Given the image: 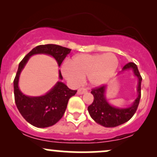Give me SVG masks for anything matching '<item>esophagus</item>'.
Segmentation results:
<instances>
[{
  "instance_id": "1",
  "label": "esophagus",
  "mask_w": 157,
  "mask_h": 157,
  "mask_svg": "<svg viewBox=\"0 0 157 157\" xmlns=\"http://www.w3.org/2000/svg\"><path fill=\"white\" fill-rule=\"evenodd\" d=\"M86 92H87V90L84 89V88H80V89L77 90V94H83Z\"/></svg>"
}]
</instances>
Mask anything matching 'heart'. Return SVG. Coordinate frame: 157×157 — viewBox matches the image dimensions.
Segmentation results:
<instances>
[{"label": "heart", "mask_w": 157, "mask_h": 157, "mask_svg": "<svg viewBox=\"0 0 157 157\" xmlns=\"http://www.w3.org/2000/svg\"><path fill=\"white\" fill-rule=\"evenodd\" d=\"M119 66L117 56L113 53L105 55L82 54L75 56L71 64L66 63L62 66V73L66 79L74 85L82 82L87 76L91 86H100L110 80Z\"/></svg>", "instance_id": "heart-1"}]
</instances>
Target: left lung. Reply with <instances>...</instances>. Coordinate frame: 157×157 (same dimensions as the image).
Returning <instances> with one entry per match:
<instances>
[{"mask_svg": "<svg viewBox=\"0 0 157 157\" xmlns=\"http://www.w3.org/2000/svg\"><path fill=\"white\" fill-rule=\"evenodd\" d=\"M132 70L135 77L138 78L137 97L132 105L128 108H117L111 105L105 97V90L107 86H102L91 90L94 96V101L88 107V111L91 117L97 123L106 128H113L120 125L128 121L134 116L137 109L141 97L142 77L136 65L134 63H128L122 68V71Z\"/></svg>", "mask_w": 157, "mask_h": 157, "instance_id": "1", "label": "left lung"}]
</instances>
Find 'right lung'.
Returning a JSON list of instances; mask_svg holds the SVG:
<instances>
[{
  "instance_id": "right-lung-1",
  "label": "right lung",
  "mask_w": 157,
  "mask_h": 157,
  "mask_svg": "<svg viewBox=\"0 0 157 157\" xmlns=\"http://www.w3.org/2000/svg\"><path fill=\"white\" fill-rule=\"evenodd\" d=\"M71 49L55 44L40 45L25 56L19 63L18 69L14 80L15 101L19 112L29 123L37 128H47L57 123L63 116L68 100L77 93L76 90L68 89L63 82L58 81L46 94L40 97L26 96L19 89L18 82L21 71L35 55L44 54L53 57L58 66ZM59 79L63 80L59 70Z\"/></svg>"
}]
</instances>
